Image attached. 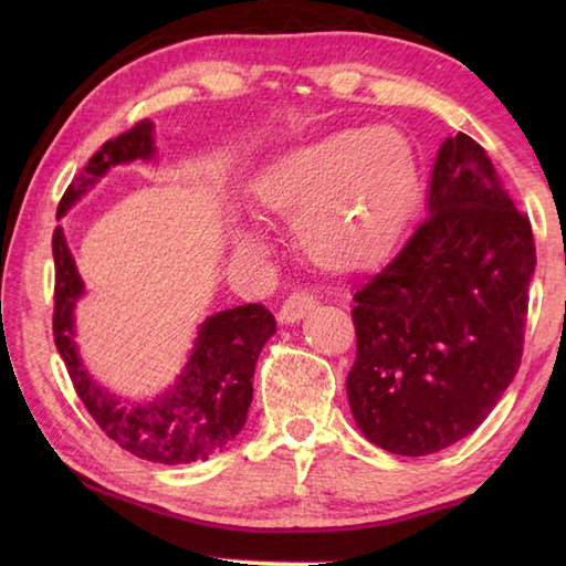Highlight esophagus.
<instances>
[{
  "mask_svg": "<svg viewBox=\"0 0 566 566\" xmlns=\"http://www.w3.org/2000/svg\"><path fill=\"white\" fill-rule=\"evenodd\" d=\"M316 306V296L302 290V292H294L284 298V304L280 308V321L284 323V326H290V323H296L302 321L311 308Z\"/></svg>",
  "mask_w": 566,
  "mask_h": 566,
  "instance_id": "obj_1",
  "label": "esophagus"
}]
</instances>
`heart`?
<instances>
[{
	"mask_svg": "<svg viewBox=\"0 0 566 566\" xmlns=\"http://www.w3.org/2000/svg\"><path fill=\"white\" fill-rule=\"evenodd\" d=\"M418 189L416 153L391 126L345 128L304 143L252 179V207L294 219L306 255L321 268L355 270L399 235ZM240 252L258 238L238 231Z\"/></svg>",
	"mask_w": 566,
	"mask_h": 566,
	"instance_id": "obj_1",
	"label": "heart"
}]
</instances>
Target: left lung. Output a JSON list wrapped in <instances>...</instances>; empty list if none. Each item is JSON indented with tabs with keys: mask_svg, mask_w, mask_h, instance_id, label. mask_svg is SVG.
<instances>
[{
	"mask_svg": "<svg viewBox=\"0 0 566 566\" xmlns=\"http://www.w3.org/2000/svg\"><path fill=\"white\" fill-rule=\"evenodd\" d=\"M531 221L467 134L438 150L428 219L355 292L347 401L377 448L420 457L484 423L523 357Z\"/></svg>",
	"mask_w": 566,
	"mask_h": 566,
	"instance_id": "1",
	"label": "left lung"
}]
</instances>
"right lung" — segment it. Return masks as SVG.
<instances>
[{
  "label": "right lung",
  "mask_w": 566,
  "mask_h": 566,
  "mask_svg": "<svg viewBox=\"0 0 566 566\" xmlns=\"http://www.w3.org/2000/svg\"><path fill=\"white\" fill-rule=\"evenodd\" d=\"M153 130V122L146 118L118 138L106 140L60 199L57 219L75 207V201L87 195L112 167L153 160L158 153ZM53 260L55 347L77 396L97 426L118 448L158 464H189L221 452L245 426L255 363L264 343L276 333V321L270 311L262 304H245L209 316L199 326L195 347L172 387L153 401L126 403L122 396L92 379L82 365L75 340V308L84 294V282L67 248L63 226L53 233Z\"/></svg>",
  "instance_id": "obj_1"
}]
</instances>
